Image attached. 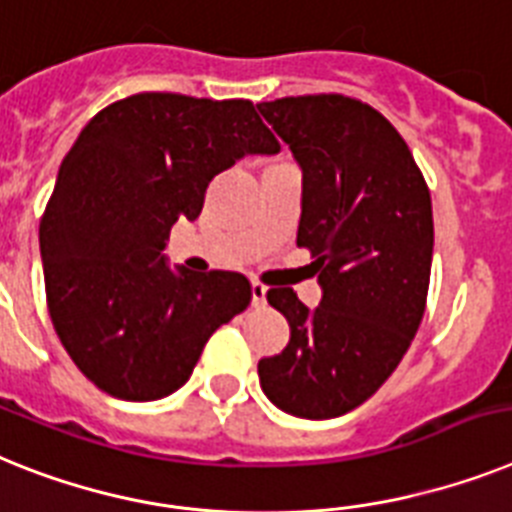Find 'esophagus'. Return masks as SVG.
<instances>
[{
    "mask_svg": "<svg viewBox=\"0 0 512 512\" xmlns=\"http://www.w3.org/2000/svg\"><path fill=\"white\" fill-rule=\"evenodd\" d=\"M265 294H268V289H265L263 283L252 281V304H255V307H263Z\"/></svg>",
    "mask_w": 512,
    "mask_h": 512,
    "instance_id": "34e87169",
    "label": "esophagus"
}]
</instances>
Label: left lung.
<instances>
[{
  "label": "left lung",
  "instance_id": "1",
  "mask_svg": "<svg viewBox=\"0 0 512 512\" xmlns=\"http://www.w3.org/2000/svg\"><path fill=\"white\" fill-rule=\"evenodd\" d=\"M302 169L296 244L315 257L322 299L304 307L291 289L268 302L289 320V346L260 359L263 393L302 419L362 406L409 351L427 304L432 200L409 145L356 98L257 103Z\"/></svg>",
  "mask_w": 512,
  "mask_h": 512
}]
</instances>
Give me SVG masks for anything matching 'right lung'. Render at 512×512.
<instances>
[{"mask_svg": "<svg viewBox=\"0 0 512 512\" xmlns=\"http://www.w3.org/2000/svg\"><path fill=\"white\" fill-rule=\"evenodd\" d=\"M278 150L244 98L137 93L85 124L38 242L54 330L96 388L122 401L171 395L213 330L247 309L242 273L171 270L163 249L179 218L200 216L213 176Z\"/></svg>", "mask_w": 512, "mask_h": 512, "instance_id": "add662e5", "label": "right lung"}]
</instances>
